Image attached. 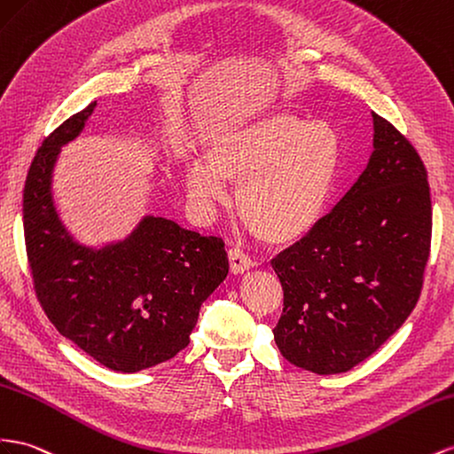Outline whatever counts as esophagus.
<instances>
[{
  "label": "esophagus",
  "instance_id": "obj_1",
  "mask_svg": "<svg viewBox=\"0 0 454 454\" xmlns=\"http://www.w3.org/2000/svg\"><path fill=\"white\" fill-rule=\"evenodd\" d=\"M229 267L232 275H242L250 271L254 267V262L248 257V254H244L240 248H231L229 250Z\"/></svg>",
  "mask_w": 454,
  "mask_h": 454
}]
</instances>
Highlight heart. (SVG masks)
Wrapping results in <instances>:
<instances>
[{
	"instance_id": "obj_1",
	"label": "heart",
	"mask_w": 454,
	"mask_h": 454,
	"mask_svg": "<svg viewBox=\"0 0 454 454\" xmlns=\"http://www.w3.org/2000/svg\"><path fill=\"white\" fill-rule=\"evenodd\" d=\"M206 162H191L185 185L204 207L225 204L237 187L239 215L273 247L308 237L321 223L336 185L341 143L326 121L267 110L217 128L204 141Z\"/></svg>"
}]
</instances>
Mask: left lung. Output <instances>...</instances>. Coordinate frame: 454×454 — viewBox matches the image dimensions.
Returning a JSON list of instances; mask_svg holds the SVG:
<instances>
[{"instance_id":"left-lung-1","label":"left lung","mask_w":454,"mask_h":454,"mask_svg":"<svg viewBox=\"0 0 454 454\" xmlns=\"http://www.w3.org/2000/svg\"><path fill=\"white\" fill-rule=\"evenodd\" d=\"M374 151L359 179L308 237L271 262L285 290L273 334L283 357L317 374L348 372L414 309L432 240L426 168L372 113Z\"/></svg>"}]
</instances>
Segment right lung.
<instances>
[{
    "mask_svg": "<svg viewBox=\"0 0 454 454\" xmlns=\"http://www.w3.org/2000/svg\"><path fill=\"white\" fill-rule=\"evenodd\" d=\"M97 103L60 124L35 153L22 194L34 288L49 321L95 361L139 372L189 346L200 305L229 273L225 244L145 215L126 239L85 247L60 222L53 169Z\"/></svg>",
    "mask_w": 454,
    "mask_h": 454,
    "instance_id": "add662e5",
    "label": "right lung"
}]
</instances>
